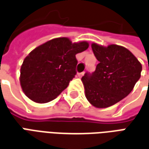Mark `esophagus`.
<instances>
[{
  "mask_svg": "<svg viewBox=\"0 0 149 149\" xmlns=\"http://www.w3.org/2000/svg\"><path fill=\"white\" fill-rule=\"evenodd\" d=\"M84 72H80V73H78V74H77L78 77H79V78L82 77L84 76Z\"/></svg>",
  "mask_w": 149,
  "mask_h": 149,
  "instance_id": "obj_1",
  "label": "esophagus"
}]
</instances>
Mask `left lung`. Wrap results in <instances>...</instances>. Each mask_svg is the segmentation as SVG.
<instances>
[{"mask_svg":"<svg viewBox=\"0 0 149 149\" xmlns=\"http://www.w3.org/2000/svg\"><path fill=\"white\" fill-rule=\"evenodd\" d=\"M91 46L99 64L93 73H85L81 78L85 97L96 108H108L131 93L141 77L142 65L123 46L104 47L96 43Z\"/></svg>","mask_w":149,"mask_h":149,"instance_id":"1","label":"left lung"}]
</instances>
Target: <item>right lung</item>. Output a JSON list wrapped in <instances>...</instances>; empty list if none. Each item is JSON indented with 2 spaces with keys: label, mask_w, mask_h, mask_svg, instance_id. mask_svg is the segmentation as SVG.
<instances>
[{
  "label": "right lung",
  "mask_w": 149,
  "mask_h": 149,
  "mask_svg": "<svg viewBox=\"0 0 149 149\" xmlns=\"http://www.w3.org/2000/svg\"><path fill=\"white\" fill-rule=\"evenodd\" d=\"M88 46L87 41L72 43L68 37H58L34 49L21 67L20 83L24 93L36 103L54 100L77 73L76 55Z\"/></svg>",
  "instance_id": "right-lung-1"
}]
</instances>
